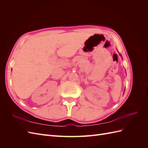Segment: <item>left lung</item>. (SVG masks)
Returning a JSON list of instances; mask_svg holds the SVG:
<instances>
[{"instance_id":"8db88e82","label":"left lung","mask_w":148,"mask_h":148,"mask_svg":"<svg viewBox=\"0 0 148 148\" xmlns=\"http://www.w3.org/2000/svg\"><path fill=\"white\" fill-rule=\"evenodd\" d=\"M120 56H121V55H120Z\"/></svg>"}]
</instances>
